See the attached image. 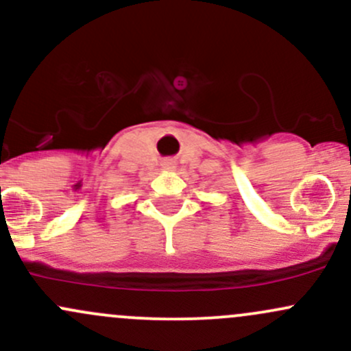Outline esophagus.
Wrapping results in <instances>:
<instances>
[{"instance_id": "obj_1", "label": "esophagus", "mask_w": 351, "mask_h": 351, "mask_svg": "<svg viewBox=\"0 0 351 351\" xmlns=\"http://www.w3.org/2000/svg\"><path fill=\"white\" fill-rule=\"evenodd\" d=\"M161 166H163V169H173L175 168V163H173L171 160H165L163 163H161Z\"/></svg>"}]
</instances>
